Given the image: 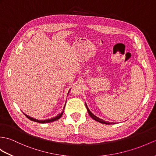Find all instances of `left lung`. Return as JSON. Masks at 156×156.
I'll use <instances>...</instances> for the list:
<instances>
[{"label": "left lung", "mask_w": 156, "mask_h": 156, "mask_svg": "<svg viewBox=\"0 0 156 156\" xmlns=\"http://www.w3.org/2000/svg\"><path fill=\"white\" fill-rule=\"evenodd\" d=\"M86 108H87V110H88V114H89V115H90V116L91 117L92 119H94V120H96V121H97V122H100V123H102V124H114V123H112V122H108L104 121L103 119L96 117V115H94V114L92 113V112L90 111V110L88 109V106H87L86 104Z\"/></svg>", "instance_id": "8db88e82"}]
</instances>
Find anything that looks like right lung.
<instances>
[{"mask_svg": "<svg viewBox=\"0 0 156 156\" xmlns=\"http://www.w3.org/2000/svg\"><path fill=\"white\" fill-rule=\"evenodd\" d=\"M68 93H69V92H68ZM64 108H65V106L64 107L63 111H64ZM62 114H63V112H62L61 114H59L57 116H56V117L52 118H51V119H45V120H38V119H34V118H31V117H30V116H28V115H26V114H24V115H26V117H27V118H28L29 119H30V120H32V121L36 122H38V123H42V124H44V123H50V122H54V121H56V120H57V119H58L59 118H61L62 115Z\"/></svg>", "mask_w": 156, "mask_h": 156, "instance_id": "obj_1", "label": "right lung"}]
</instances>
